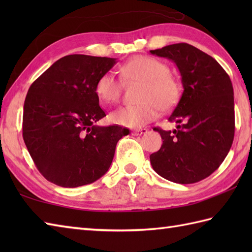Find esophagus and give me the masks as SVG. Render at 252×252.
<instances>
[{
    "label": "esophagus",
    "mask_w": 252,
    "mask_h": 252,
    "mask_svg": "<svg viewBox=\"0 0 252 252\" xmlns=\"http://www.w3.org/2000/svg\"><path fill=\"white\" fill-rule=\"evenodd\" d=\"M147 129H136V130H134L133 131L132 133H133V135H136V136H138V135H143V134H145V133H147Z\"/></svg>",
    "instance_id": "1"
}]
</instances>
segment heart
Here are the masks:
<instances>
[{"mask_svg": "<svg viewBox=\"0 0 252 252\" xmlns=\"http://www.w3.org/2000/svg\"><path fill=\"white\" fill-rule=\"evenodd\" d=\"M167 63L149 56H135L120 67V76L126 81H141L138 95L141 101L117 108L109 115L111 122L137 129L154 120L160 110H169L178 104L181 96L180 82L169 73ZM121 81L112 72L98 78L95 93L104 104L115 103L120 97Z\"/></svg>", "mask_w": 252, "mask_h": 252, "instance_id": "heart-1", "label": "heart"}]
</instances>
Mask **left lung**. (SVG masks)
Wrapping results in <instances>:
<instances>
[{"mask_svg":"<svg viewBox=\"0 0 252 252\" xmlns=\"http://www.w3.org/2000/svg\"><path fill=\"white\" fill-rule=\"evenodd\" d=\"M172 61L182 78L183 93L170 122L173 131L155 127L163 140L149 156L153 169L163 179L191 184L220 167L232 147L235 132L234 91L228 74L215 58L187 43L151 51Z\"/></svg>","mask_w":252,"mask_h":252,"instance_id":"obj_1","label":"left lung"}]
</instances>
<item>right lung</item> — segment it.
Listing matches in <instances>:
<instances>
[{
    "label": "right lung",
    "mask_w": 252,
    "mask_h": 252,
    "mask_svg": "<svg viewBox=\"0 0 252 252\" xmlns=\"http://www.w3.org/2000/svg\"><path fill=\"white\" fill-rule=\"evenodd\" d=\"M117 58L73 54L61 58L31 84L23 136L44 178L58 186L91 184L108 171L116 145L129 130L99 126L106 116L95 93L98 78Z\"/></svg>",
    "instance_id": "1"
}]
</instances>
